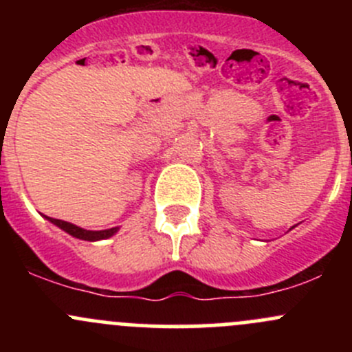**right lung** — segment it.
I'll return each instance as SVG.
<instances>
[{"mask_svg":"<svg viewBox=\"0 0 352 352\" xmlns=\"http://www.w3.org/2000/svg\"><path fill=\"white\" fill-rule=\"evenodd\" d=\"M45 218H47L51 223H54L56 226H59V228H61V230H65L66 233H69V235L74 236V239L88 240V242H97V240H105V239H109V236L116 235L117 230H119L116 226V228L100 230V232H91V230H83V228H80V226L73 225V223L63 221V219L49 218V216H45Z\"/></svg>","mask_w":352,"mask_h":352,"instance_id":"1","label":"right lung"}]
</instances>
